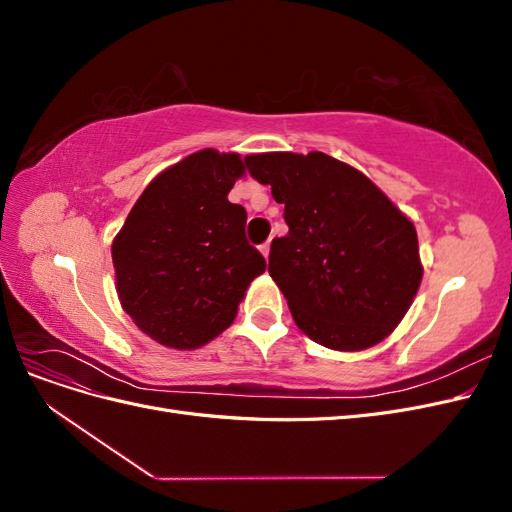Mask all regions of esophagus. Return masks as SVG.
<instances>
[{
	"instance_id": "34e87169",
	"label": "esophagus",
	"mask_w": 512,
	"mask_h": 512,
	"mask_svg": "<svg viewBox=\"0 0 512 512\" xmlns=\"http://www.w3.org/2000/svg\"><path fill=\"white\" fill-rule=\"evenodd\" d=\"M260 252H262V256L265 258H269V252H271V241H265L260 245Z\"/></svg>"
}]
</instances>
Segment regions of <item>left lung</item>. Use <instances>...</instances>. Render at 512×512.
Here are the masks:
<instances>
[{"instance_id":"left-lung-1","label":"left lung","mask_w":512,"mask_h":512,"mask_svg":"<svg viewBox=\"0 0 512 512\" xmlns=\"http://www.w3.org/2000/svg\"><path fill=\"white\" fill-rule=\"evenodd\" d=\"M250 175L284 205L269 273L297 327L333 350L389 335L421 286L414 224L359 170L327 153H258Z\"/></svg>"}]
</instances>
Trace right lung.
Here are the masks:
<instances>
[{
	"mask_svg": "<svg viewBox=\"0 0 512 512\" xmlns=\"http://www.w3.org/2000/svg\"><path fill=\"white\" fill-rule=\"evenodd\" d=\"M243 173L237 153H192L147 185L113 241L119 301L162 346L211 342L267 267L245 239V209L228 200Z\"/></svg>",
	"mask_w": 512,
	"mask_h": 512,
	"instance_id": "right-lung-1",
	"label": "right lung"
}]
</instances>
